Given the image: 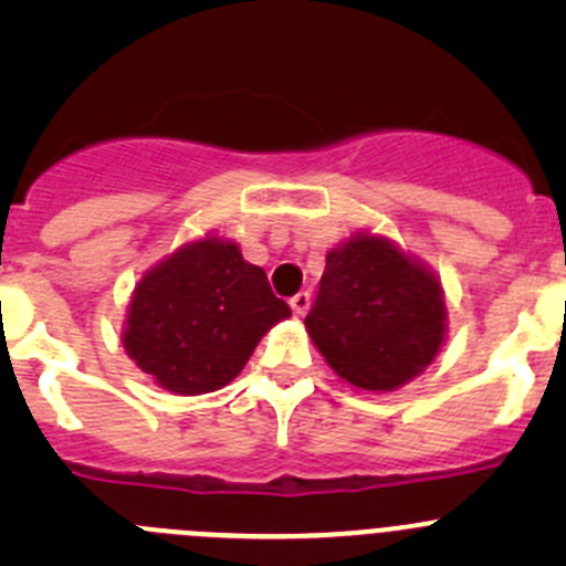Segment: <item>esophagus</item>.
<instances>
[{"mask_svg": "<svg viewBox=\"0 0 566 566\" xmlns=\"http://www.w3.org/2000/svg\"><path fill=\"white\" fill-rule=\"evenodd\" d=\"M310 304H312V298H310V293H304V290H301V293H295L293 298H290V306H293V312L298 317H304L306 312H310Z\"/></svg>", "mask_w": 566, "mask_h": 566, "instance_id": "34e87169", "label": "esophagus"}]
</instances>
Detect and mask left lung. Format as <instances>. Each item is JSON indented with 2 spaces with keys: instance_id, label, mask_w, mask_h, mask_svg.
Returning a JSON list of instances; mask_svg holds the SVG:
<instances>
[{
  "instance_id": "1",
  "label": "left lung",
  "mask_w": 566,
  "mask_h": 566,
  "mask_svg": "<svg viewBox=\"0 0 566 566\" xmlns=\"http://www.w3.org/2000/svg\"><path fill=\"white\" fill-rule=\"evenodd\" d=\"M306 334L353 389L397 391L419 378L447 342L443 284L419 256L358 230L325 254Z\"/></svg>"
}]
</instances>
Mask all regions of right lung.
Returning a JSON list of instances; mask_svg holds the SVG:
<instances>
[{"label":"right lung","instance_id":"obj_1","mask_svg":"<svg viewBox=\"0 0 566 566\" xmlns=\"http://www.w3.org/2000/svg\"><path fill=\"white\" fill-rule=\"evenodd\" d=\"M290 317L265 271L219 232L147 268L130 293L123 347L153 384L180 397L224 389L256 342Z\"/></svg>","mask_w":566,"mask_h":566}]
</instances>
